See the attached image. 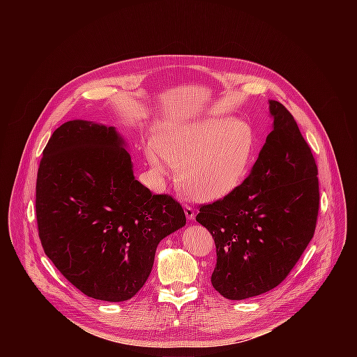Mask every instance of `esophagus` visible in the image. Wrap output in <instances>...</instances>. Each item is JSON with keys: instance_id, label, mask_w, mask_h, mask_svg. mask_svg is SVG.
<instances>
[{"instance_id": "obj_1", "label": "esophagus", "mask_w": 357, "mask_h": 357, "mask_svg": "<svg viewBox=\"0 0 357 357\" xmlns=\"http://www.w3.org/2000/svg\"><path fill=\"white\" fill-rule=\"evenodd\" d=\"M183 211H185V215H186L188 220H193V219H195L196 212H195V209H193L192 206H189V205H183Z\"/></svg>"}]
</instances>
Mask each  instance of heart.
Wrapping results in <instances>:
<instances>
[{"label":"heart","mask_w":357,"mask_h":357,"mask_svg":"<svg viewBox=\"0 0 357 357\" xmlns=\"http://www.w3.org/2000/svg\"><path fill=\"white\" fill-rule=\"evenodd\" d=\"M256 145V132L240 119L174 120L158 126L154 142L145 145V157L157 182L174 165L181 192L197 202H215L243 185Z\"/></svg>","instance_id":"b5f03b06"}]
</instances>
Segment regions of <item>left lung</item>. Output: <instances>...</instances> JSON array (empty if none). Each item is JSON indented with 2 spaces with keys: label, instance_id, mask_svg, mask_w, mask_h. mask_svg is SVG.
I'll return each instance as SVG.
<instances>
[{
  "label": "left lung",
  "instance_id": "left-lung-1",
  "mask_svg": "<svg viewBox=\"0 0 357 357\" xmlns=\"http://www.w3.org/2000/svg\"><path fill=\"white\" fill-rule=\"evenodd\" d=\"M273 131L251 174L231 195L199 209L215 238L213 288L227 299L261 295L281 284L315 233L318 168L292 114L268 100Z\"/></svg>",
  "mask_w": 357,
  "mask_h": 357
}]
</instances>
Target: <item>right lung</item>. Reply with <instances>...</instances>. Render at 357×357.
Returning <instances> with one entry per match:
<instances>
[{
  "mask_svg": "<svg viewBox=\"0 0 357 357\" xmlns=\"http://www.w3.org/2000/svg\"><path fill=\"white\" fill-rule=\"evenodd\" d=\"M42 247L90 298L121 302L148 280L162 238L186 225L182 206L134 176L116 127L72 120L47 141L36 179Z\"/></svg>",
  "mask_w": 357,
  "mask_h": 357,
  "instance_id": "right-lung-1",
  "label": "right lung"
}]
</instances>
